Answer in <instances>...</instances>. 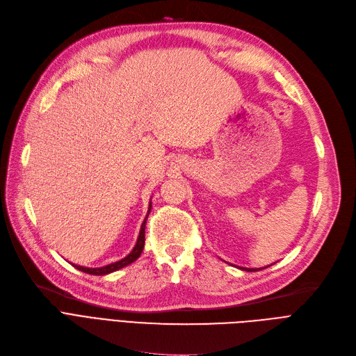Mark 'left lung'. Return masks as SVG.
<instances>
[{
  "label": "left lung",
  "instance_id": "obj_1",
  "mask_svg": "<svg viewBox=\"0 0 356 356\" xmlns=\"http://www.w3.org/2000/svg\"><path fill=\"white\" fill-rule=\"evenodd\" d=\"M243 270H248V273H252V270H259V268H242ZM264 269V268H262Z\"/></svg>",
  "mask_w": 356,
  "mask_h": 356
}]
</instances>
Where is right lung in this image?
Segmentation results:
<instances>
[{
	"label": "right lung",
	"mask_w": 356,
	"mask_h": 356,
	"mask_svg": "<svg viewBox=\"0 0 356 356\" xmlns=\"http://www.w3.org/2000/svg\"><path fill=\"white\" fill-rule=\"evenodd\" d=\"M150 209H152V201L149 202V210H147V214H146V217H145V220H143V223H142L138 242H136V245H134L133 250L129 253V255H127L126 258H123V259H120V261H117V262H113V264H110V265L101 266V268H88V266H79V265H74V264H72V265H74L76 269L82 270V273H86V274H91V275H107V274H111V273H114V270L122 269V268H124V266L130 265L131 262L136 261V259L140 257V253L143 252V248H145V227H146V220H147V216H149V213H150Z\"/></svg>",
	"instance_id": "obj_1"
}]
</instances>
